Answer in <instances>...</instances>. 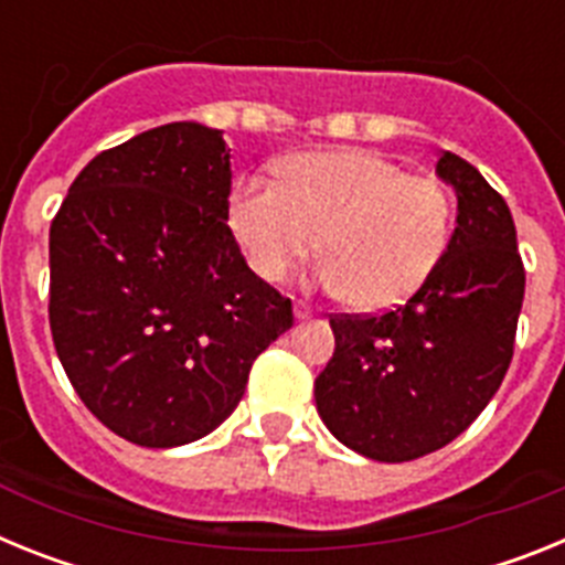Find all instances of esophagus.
<instances>
[{
	"label": "esophagus",
	"instance_id": "esophagus-1",
	"mask_svg": "<svg viewBox=\"0 0 565 565\" xmlns=\"http://www.w3.org/2000/svg\"><path fill=\"white\" fill-rule=\"evenodd\" d=\"M294 317L302 322V319H311L313 317V308L306 306V302H294Z\"/></svg>",
	"mask_w": 565,
	"mask_h": 565
}]
</instances>
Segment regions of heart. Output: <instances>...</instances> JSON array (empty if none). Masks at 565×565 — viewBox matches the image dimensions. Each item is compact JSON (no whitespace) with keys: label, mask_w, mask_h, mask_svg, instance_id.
Segmentation results:
<instances>
[{"label":"heart","mask_w":565,"mask_h":565,"mask_svg":"<svg viewBox=\"0 0 565 565\" xmlns=\"http://www.w3.org/2000/svg\"><path fill=\"white\" fill-rule=\"evenodd\" d=\"M226 221L263 282H282L322 243L319 282L362 311H384L438 268L456 232V201L430 174L344 147L294 154L279 163V183H234Z\"/></svg>","instance_id":"obj_1"}]
</instances>
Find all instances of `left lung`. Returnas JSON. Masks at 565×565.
<instances>
[{
  "mask_svg": "<svg viewBox=\"0 0 565 565\" xmlns=\"http://www.w3.org/2000/svg\"><path fill=\"white\" fill-rule=\"evenodd\" d=\"M456 189L450 248L404 306L331 317L333 359L313 382L328 430L373 461H413L461 436L515 351L523 271L507 201L472 163L441 152Z\"/></svg>",
  "mask_w": 565,
  "mask_h": 565,
  "instance_id": "1",
  "label": "left lung"
}]
</instances>
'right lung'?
<instances>
[{"instance_id": "1", "label": "right lung", "mask_w": 565, "mask_h": 565, "mask_svg": "<svg viewBox=\"0 0 565 565\" xmlns=\"http://www.w3.org/2000/svg\"><path fill=\"white\" fill-rule=\"evenodd\" d=\"M221 129L174 121L104 149L50 226V331L115 436L163 450L232 416L254 359L294 326L226 223Z\"/></svg>"}]
</instances>
